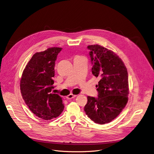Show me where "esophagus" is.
Wrapping results in <instances>:
<instances>
[{"label":"esophagus","instance_id":"esophagus-1","mask_svg":"<svg viewBox=\"0 0 154 154\" xmlns=\"http://www.w3.org/2000/svg\"><path fill=\"white\" fill-rule=\"evenodd\" d=\"M76 96H77L76 94H72V93H70L69 95H68V96H66V98L68 99H71L75 97Z\"/></svg>","mask_w":154,"mask_h":154}]
</instances>
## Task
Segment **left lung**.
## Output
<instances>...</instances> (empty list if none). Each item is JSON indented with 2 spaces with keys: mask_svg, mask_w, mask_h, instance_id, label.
Here are the masks:
<instances>
[{
  "mask_svg": "<svg viewBox=\"0 0 154 154\" xmlns=\"http://www.w3.org/2000/svg\"><path fill=\"white\" fill-rule=\"evenodd\" d=\"M93 63L92 71L100 80L96 85L98 97L88 96L85 111L95 123L112 122L121 113L128 102V72L119 57L99 45H89Z\"/></svg>",
  "mask_w": 154,
  "mask_h": 154,
  "instance_id": "1",
  "label": "left lung"
}]
</instances>
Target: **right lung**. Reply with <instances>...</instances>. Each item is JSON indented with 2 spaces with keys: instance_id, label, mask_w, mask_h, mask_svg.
<instances>
[{
  "instance_id": "right-lung-1",
  "label": "right lung",
  "mask_w": 154,
  "mask_h": 154,
  "mask_svg": "<svg viewBox=\"0 0 154 154\" xmlns=\"http://www.w3.org/2000/svg\"><path fill=\"white\" fill-rule=\"evenodd\" d=\"M61 49L49 48L34 54L20 80V90L25 103L33 114L45 120L58 117L64 108L61 97L51 93L54 88L55 61Z\"/></svg>"
}]
</instances>
